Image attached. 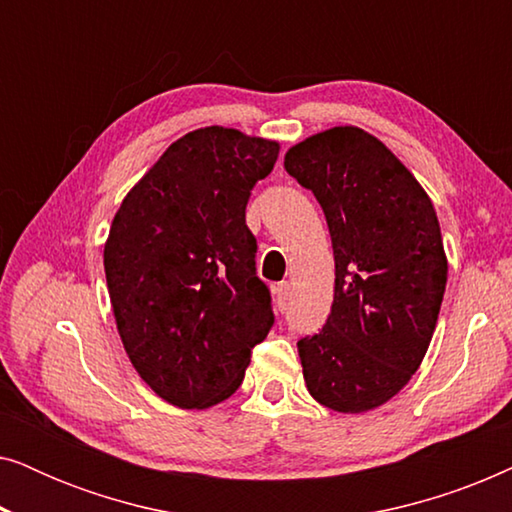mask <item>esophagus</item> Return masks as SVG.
Here are the masks:
<instances>
[{"label": "esophagus", "mask_w": 512, "mask_h": 512, "mask_svg": "<svg viewBox=\"0 0 512 512\" xmlns=\"http://www.w3.org/2000/svg\"><path fill=\"white\" fill-rule=\"evenodd\" d=\"M275 296H277V303H279V307H284L289 305V300H291V284L289 282H279L277 286H275Z\"/></svg>", "instance_id": "34e87169"}]
</instances>
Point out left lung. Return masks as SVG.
I'll return each instance as SVG.
<instances>
[{
  "instance_id": "left-lung-1",
  "label": "left lung",
  "mask_w": 512,
  "mask_h": 512,
  "mask_svg": "<svg viewBox=\"0 0 512 512\" xmlns=\"http://www.w3.org/2000/svg\"><path fill=\"white\" fill-rule=\"evenodd\" d=\"M286 172L324 209L335 296L324 328L298 340L307 391L366 412L422 363L443 303L447 258L436 209L401 160L352 125L289 149Z\"/></svg>"
}]
</instances>
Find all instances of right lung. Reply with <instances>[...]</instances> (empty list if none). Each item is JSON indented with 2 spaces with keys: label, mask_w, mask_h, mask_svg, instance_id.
<instances>
[{
  "label": "right lung",
  "mask_w": 512,
  "mask_h": 512,
  "mask_svg": "<svg viewBox=\"0 0 512 512\" xmlns=\"http://www.w3.org/2000/svg\"><path fill=\"white\" fill-rule=\"evenodd\" d=\"M277 153L233 128L188 132L111 223L104 272L118 333L142 380L177 408L233 396L275 324L247 202Z\"/></svg>",
  "instance_id": "obj_1"
}]
</instances>
